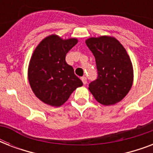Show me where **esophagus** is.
I'll return each instance as SVG.
<instances>
[{"label": "esophagus", "instance_id": "34e87169", "mask_svg": "<svg viewBox=\"0 0 153 153\" xmlns=\"http://www.w3.org/2000/svg\"><path fill=\"white\" fill-rule=\"evenodd\" d=\"M81 79H82V82H83L84 85H86V84L87 83V80H86V77H82Z\"/></svg>", "mask_w": 153, "mask_h": 153}]
</instances>
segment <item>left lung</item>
Instances as JSON below:
<instances>
[{"label":"left lung","instance_id":"obj_1","mask_svg":"<svg viewBox=\"0 0 153 153\" xmlns=\"http://www.w3.org/2000/svg\"><path fill=\"white\" fill-rule=\"evenodd\" d=\"M94 55L98 78L89 84L97 102L111 105L123 99L133 82V68L128 53L113 36L91 37L86 40Z\"/></svg>","mask_w":153,"mask_h":153}]
</instances>
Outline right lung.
Listing matches in <instances>:
<instances>
[{
  "label": "right lung",
  "instance_id": "add662e5",
  "mask_svg": "<svg viewBox=\"0 0 153 153\" xmlns=\"http://www.w3.org/2000/svg\"><path fill=\"white\" fill-rule=\"evenodd\" d=\"M77 43L76 38L63 39L52 34L45 37L33 51L27 70L28 82L35 95L45 104L61 106L74 90L82 86L65 59Z\"/></svg>",
  "mask_w": 153,
  "mask_h": 153
}]
</instances>
